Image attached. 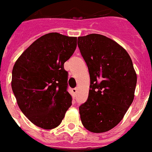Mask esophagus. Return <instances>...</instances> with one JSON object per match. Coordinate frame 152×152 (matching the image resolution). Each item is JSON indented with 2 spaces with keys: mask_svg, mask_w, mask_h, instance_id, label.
<instances>
[{
  "mask_svg": "<svg viewBox=\"0 0 152 152\" xmlns=\"http://www.w3.org/2000/svg\"><path fill=\"white\" fill-rule=\"evenodd\" d=\"M72 94H73V96L75 97V96H76V92H77V89H76V88L72 89Z\"/></svg>",
  "mask_w": 152,
  "mask_h": 152,
  "instance_id": "esophagus-1",
  "label": "esophagus"
}]
</instances>
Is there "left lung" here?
<instances>
[{
    "mask_svg": "<svg viewBox=\"0 0 152 152\" xmlns=\"http://www.w3.org/2000/svg\"><path fill=\"white\" fill-rule=\"evenodd\" d=\"M77 44L91 79L88 98L79 107L80 119L89 131L104 133L131 105L137 74L126 50L110 38L92 33L79 37Z\"/></svg>",
    "mask_w": 152,
    "mask_h": 152,
    "instance_id": "8db88e82",
    "label": "left lung"
}]
</instances>
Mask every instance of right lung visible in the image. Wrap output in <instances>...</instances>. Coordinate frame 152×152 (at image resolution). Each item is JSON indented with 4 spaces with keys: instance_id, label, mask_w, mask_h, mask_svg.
<instances>
[{
    "instance_id": "add662e5",
    "label": "right lung",
    "mask_w": 152,
    "mask_h": 152,
    "mask_svg": "<svg viewBox=\"0 0 152 152\" xmlns=\"http://www.w3.org/2000/svg\"><path fill=\"white\" fill-rule=\"evenodd\" d=\"M76 40L58 33L45 34L33 42L14 65L12 88L18 105L39 127H57L72 105L64 63L76 50Z\"/></svg>"
}]
</instances>
